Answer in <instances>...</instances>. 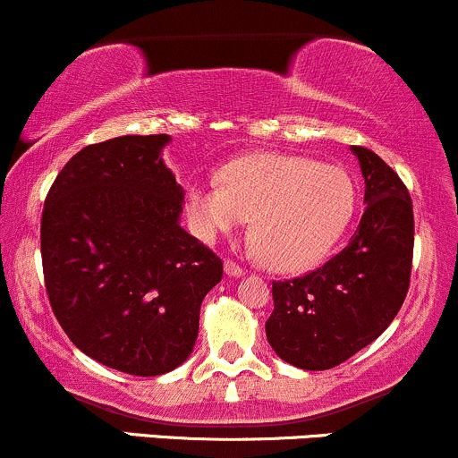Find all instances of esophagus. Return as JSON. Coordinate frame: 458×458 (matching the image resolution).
<instances>
[{
    "mask_svg": "<svg viewBox=\"0 0 458 458\" xmlns=\"http://www.w3.org/2000/svg\"><path fill=\"white\" fill-rule=\"evenodd\" d=\"M224 271L228 277H243L245 276V269L241 265H236L234 260H225L224 262Z\"/></svg>",
    "mask_w": 458,
    "mask_h": 458,
    "instance_id": "obj_1",
    "label": "esophagus"
}]
</instances>
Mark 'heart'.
<instances>
[{
    "label": "heart",
    "mask_w": 458,
    "mask_h": 458,
    "mask_svg": "<svg viewBox=\"0 0 458 458\" xmlns=\"http://www.w3.org/2000/svg\"><path fill=\"white\" fill-rule=\"evenodd\" d=\"M355 193L340 167L308 157L256 155L230 163L219 182H191L189 224L204 241L234 234L251 219L259 256L277 271H303L335 245Z\"/></svg>",
    "instance_id": "obj_1"
}]
</instances>
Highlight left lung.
<instances>
[{"instance_id": "obj_1", "label": "left lung", "mask_w": 458, "mask_h": 458, "mask_svg": "<svg viewBox=\"0 0 458 458\" xmlns=\"http://www.w3.org/2000/svg\"><path fill=\"white\" fill-rule=\"evenodd\" d=\"M366 182L364 215L340 254L308 276L273 282L267 340L286 364L329 370L375 343L407 297L413 208L396 172L351 146Z\"/></svg>"}]
</instances>
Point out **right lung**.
<instances>
[{"label": "right lung", "instance_id": "1", "mask_svg": "<svg viewBox=\"0 0 458 458\" xmlns=\"http://www.w3.org/2000/svg\"><path fill=\"white\" fill-rule=\"evenodd\" d=\"M170 135L86 146L62 167L40 222L57 323L92 360L135 377L191 355L199 306L224 265L181 225L185 189L161 152Z\"/></svg>", "mask_w": 458, "mask_h": 458}]
</instances>
